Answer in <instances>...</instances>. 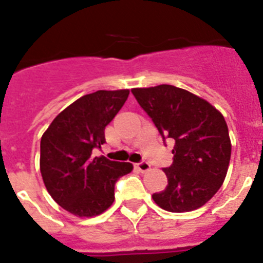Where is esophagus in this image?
<instances>
[{"label": "esophagus", "instance_id": "esophagus-1", "mask_svg": "<svg viewBox=\"0 0 263 263\" xmlns=\"http://www.w3.org/2000/svg\"><path fill=\"white\" fill-rule=\"evenodd\" d=\"M136 167L141 171V173H147V171H150V168H152V166H150L147 162H139V163L136 164Z\"/></svg>", "mask_w": 263, "mask_h": 263}]
</instances>
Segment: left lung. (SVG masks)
<instances>
[{"instance_id": "obj_1", "label": "left lung", "mask_w": 263, "mask_h": 263, "mask_svg": "<svg viewBox=\"0 0 263 263\" xmlns=\"http://www.w3.org/2000/svg\"><path fill=\"white\" fill-rule=\"evenodd\" d=\"M132 93L162 137L173 138V164L163 171L168 185L153 195L164 211L190 212L215 196L225 180L232 143L224 116L206 100L162 84L133 88Z\"/></svg>"}]
</instances>
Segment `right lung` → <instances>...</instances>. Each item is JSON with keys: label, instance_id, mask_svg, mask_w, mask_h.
Returning <instances> with one entry per match:
<instances>
[{"label": "right lung", "instance_id": "1", "mask_svg": "<svg viewBox=\"0 0 263 263\" xmlns=\"http://www.w3.org/2000/svg\"><path fill=\"white\" fill-rule=\"evenodd\" d=\"M129 89L97 90L62 110L41 139V174L48 194L63 210L78 217H93L115 201L118 178L133 164L116 162L95 148L105 143V126L117 115Z\"/></svg>", "mask_w": 263, "mask_h": 263}]
</instances>
